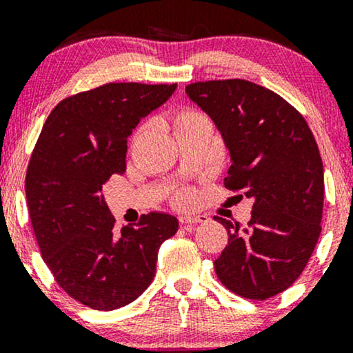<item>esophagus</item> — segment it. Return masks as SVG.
<instances>
[{
    "mask_svg": "<svg viewBox=\"0 0 353 353\" xmlns=\"http://www.w3.org/2000/svg\"><path fill=\"white\" fill-rule=\"evenodd\" d=\"M208 216H201V214H182L179 217L181 224H199V222H208Z\"/></svg>",
    "mask_w": 353,
    "mask_h": 353,
    "instance_id": "34e87169",
    "label": "esophagus"
}]
</instances>
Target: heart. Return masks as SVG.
<instances>
[{
	"instance_id": "heart-1",
	"label": "heart",
	"mask_w": 353,
	"mask_h": 353,
	"mask_svg": "<svg viewBox=\"0 0 353 353\" xmlns=\"http://www.w3.org/2000/svg\"><path fill=\"white\" fill-rule=\"evenodd\" d=\"M201 117H204L201 114L199 111H196V109H189V108H184V109H179V111L174 114V129H179L182 125L192 123V121L196 119H201ZM194 199V194L190 192V190H182V192L177 194L176 201L181 202V204H188Z\"/></svg>"
}]
</instances>
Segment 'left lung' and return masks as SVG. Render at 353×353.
<instances>
[{
    "label": "left lung",
    "instance_id": "obj_1",
    "mask_svg": "<svg viewBox=\"0 0 353 353\" xmlns=\"http://www.w3.org/2000/svg\"><path fill=\"white\" fill-rule=\"evenodd\" d=\"M185 92L229 149L224 185L254 199L247 228L214 217L229 234L216 274L230 292L265 301L297 281L322 230L323 165L315 137L297 109L250 81L192 83Z\"/></svg>",
    "mask_w": 353,
    "mask_h": 353
}]
</instances>
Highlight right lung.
Segmentation results:
<instances>
[{"label": "right lung", "instance_id": "obj_1", "mask_svg": "<svg viewBox=\"0 0 353 353\" xmlns=\"http://www.w3.org/2000/svg\"><path fill=\"white\" fill-rule=\"evenodd\" d=\"M177 84L109 83L63 99L48 116L30 164L28 210L39 250L64 292L94 310L136 301L152 282L159 247L179 222L149 212L114 228L101 196L125 171L128 137Z\"/></svg>", "mask_w": 353, "mask_h": 353}]
</instances>
